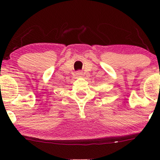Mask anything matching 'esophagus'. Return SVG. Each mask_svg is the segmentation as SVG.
<instances>
[{"instance_id": "34e87169", "label": "esophagus", "mask_w": 160, "mask_h": 160, "mask_svg": "<svg viewBox=\"0 0 160 160\" xmlns=\"http://www.w3.org/2000/svg\"><path fill=\"white\" fill-rule=\"evenodd\" d=\"M76 75H77V77H78V78H82V72H80V71H78V72H77Z\"/></svg>"}]
</instances>
